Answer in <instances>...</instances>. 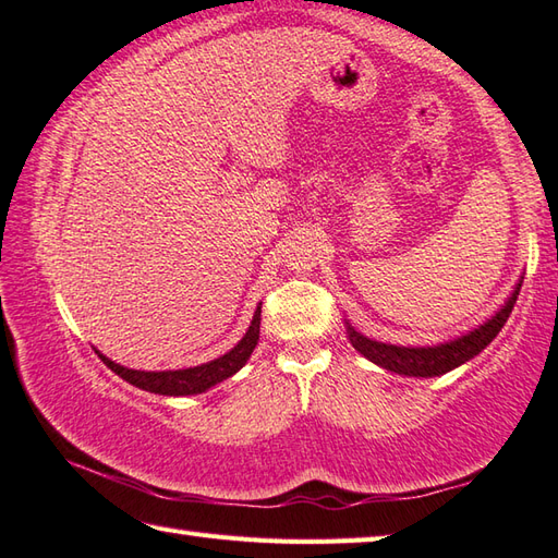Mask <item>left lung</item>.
<instances>
[{"label":"left lung","mask_w":558,"mask_h":558,"mask_svg":"<svg viewBox=\"0 0 558 558\" xmlns=\"http://www.w3.org/2000/svg\"><path fill=\"white\" fill-rule=\"evenodd\" d=\"M520 294V286L512 292V298L506 302V307L500 310L494 319H488L484 326H478L472 333H466L457 341L435 345V348H403V345H387V343H377L369 341V338L360 336L348 326V336H351V343L363 353L367 360L381 365L385 369H391V373L399 375H409V377H435V375H445L450 369L460 367L466 360H472L478 355L484 348L494 341L498 331L504 329V324L508 322V316L515 307V300Z\"/></svg>","instance_id":"obj_1"}]
</instances>
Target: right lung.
Instances as JSON below:
<instances>
[{"instance_id": "obj_1", "label": "right lung", "mask_w": 558, "mask_h": 558, "mask_svg": "<svg viewBox=\"0 0 558 558\" xmlns=\"http://www.w3.org/2000/svg\"><path fill=\"white\" fill-rule=\"evenodd\" d=\"M258 331H260V307L254 314V322H251L246 336L239 341L232 351L225 353L222 357L210 360V363L189 367V369H167V373H142V369H128L123 365L113 363L106 355L98 353L104 360V365L113 369L118 377H123L130 385H135L145 391H155V395H167V397H185V395H201V391L210 389L217 381L232 377L236 369H242L248 355L254 353L258 343Z\"/></svg>"}]
</instances>
